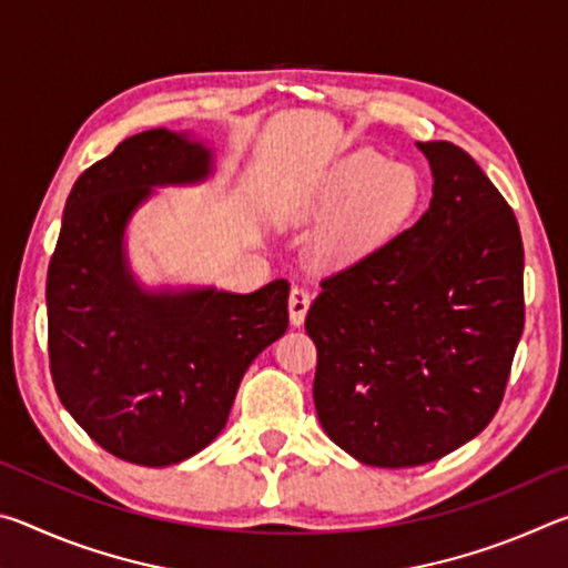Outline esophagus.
Listing matches in <instances>:
<instances>
[{"mask_svg": "<svg viewBox=\"0 0 568 568\" xmlns=\"http://www.w3.org/2000/svg\"><path fill=\"white\" fill-rule=\"evenodd\" d=\"M307 307H311V293L303 285H293L291 297H287V311H291V323L301 325L305 321Z\"/></svg>", "mask_w": 568, "mask_h": 568, "instance_id": "obj_1", "label": "esophagus"}]
</instances>
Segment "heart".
<instances>
[{
  "instance_id": "heart-1",
  "label": "heart",
  "mask_w": 568,
  "mask_h": 568,
  "mask_svg": "<svg viewBox=\"0 0 568 568\" xmlns=\"http://www.w3.org/2000/svg\"><path fill=\"white\" fill-rule=\"evenodd\" d=\"M420 182L406 165H388L378 152H355L315 192L303 215L325 217L321 250L331 261H353L386 243L408 223Z\"/></svg>"
}]
</instances>
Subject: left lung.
<instances>
[{"label":"left lung","mask_w":568,"mask_h":568,"mask_svg":"<svg viewBox=\"0 0 568 568\" xmlns=\"http://www.w3.org/2000/svg\"><path fill=\"white\" fill-rule=\"evenodd\" d=\"M416 225L323 281L305 318L318 420L361 464L408 468L468 444L501 406L524 333V243L511 205L450 142Z\"/></svg>","instance_id":"8db88e82"}]
</instances>
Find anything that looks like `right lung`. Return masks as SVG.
<instances>
[{"instance_id": "right-lung-1", "label": "right lung", "mask_w": 568, "mask_h": 568, "mask_svg": "<svg viewBox=\"0 0 568 568\" xmlns=\"http://www.w3.org/2000/svg\"><path fill=\"white\" fill-rule=\"evenodd\" d=\"M210 172L165 128L122 140L77 178L47 271V345L62 406L112 456L172 466L225 428L247 365L287 331V281L250 295L142 293L122 233L152 185Z\"/></svg>"}]
</instances>
